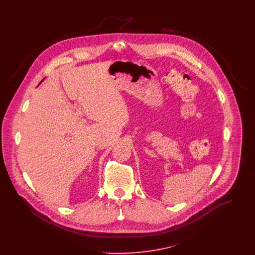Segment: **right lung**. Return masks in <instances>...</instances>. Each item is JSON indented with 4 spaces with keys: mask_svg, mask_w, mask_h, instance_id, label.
<instances>
[{
    "mask_svg": "<svg viewBox=\"0 0 255 255\" xmlns=\"http://www.w3.org/2000/svg\"><path fill=\"white\" fill-rule=\"evenodd\" d=\"M42 81H43V80H42ZM42 81H41V82H42Z\"/></svg>",
    "mask_w": 255,
    "mask_h": 255,
    "instance_id": "1",
    "label": "right lung"
}]
</instances>
